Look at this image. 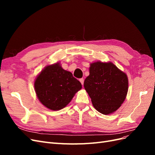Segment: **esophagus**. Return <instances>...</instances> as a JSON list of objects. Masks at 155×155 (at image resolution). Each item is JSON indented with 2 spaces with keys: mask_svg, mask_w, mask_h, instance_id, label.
I'll return each mask as SVG.
<instances>
[{
  "mask_svg": "<svg viewBox=\"0 0 155 155\" xmlns=\"http://www.w3.org/2000/svg\"><path fill=\"white\" fill-rule=\"evenodd\" d=\"M79 81L81 82V85H83V83H84V79H83V78H81V79H79Z\"/></svg>",
  "mask_w": 155,
  "mask_h": 155,
  "instance_id": "1",
  "label": "esophagus"
}]
</instances>
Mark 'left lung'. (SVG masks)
Instances as JSON below:
<instances>
[{
	"label": "left lung",
	"mask_w": 155,
	"mask_h": 155,
	"mask_svg": "<svg viewBox=\"0 0 155 155\" xmlns=\"http://www.w3.org/2000/svg\"><path fill=\"white\" fill-rule=\"evenodd\" d=\"M89 73L84 81V87L94 107L105 115L119 109L128 91L126 74L111 62L101 61L91 63Z\"/></svg>",
	"instance_id": "left-lung-1"
}]
</instances>
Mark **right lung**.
<instances>
[{
	"mask_svg": "<svg viewBox=\"0 0 155 155\" xmlns=\"http://www.w3.org/2000/svg\"><path fill=\"white\" fill-rule=\"evenodd\" d=\"M34 87L42 104L51 110H59L69 104L82 85L71 72L57 63L42 70L35 79Z\"/></svg>",
	"mask_w": 155,
	"mask_h": 155,
	"instance_id": "obj_1",
	"label": "right lung"
}]
</instances>
